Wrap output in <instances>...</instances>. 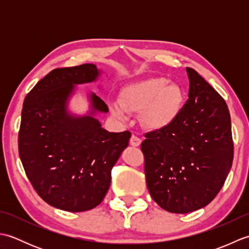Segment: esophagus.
I'll return each mask as SVG.
<instances>
[{
  "label": "esophagus",
  "instance_id": "esophagus-1",
  "mask_svg": "<svg viewBox=\"0 0 249 249\" xmlns=\"http://www.w3.org/2000/svg\"><path fill=\"white\" fill-rule=\"evenodd\" d=\"M129 143L133 146H139L141 144V139L139 138V137H137L136 135H131Z\"/></svg>",
  "mask_w": 249,
  "mask_h": 249
}]
</instances>
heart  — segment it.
<instances>
[{
	"instance_id": "1",
	"label": "heart",
	"mask_w": 249,
	"mask_h": 249,
	"mask_svg": "<svg viewBox=\"0 0 249 249\" xmlns=\"http://www.w3.org/2000/svg\"><path fill=\"white\" fill-rule=\"evenodd\" d=\"M183 91L165 78H149L123 89L120 103L111 105L112 112L125 118L126 112L139 113L146 127L160 129L176 120L183 105Z\"/></svg>"
}]
</instances>
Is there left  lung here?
Instances as JSON below:
<instances>
[{
  "label": "left lung",
  "instance_id": "left-lung-1",
  "mask_svg": "<svg viewBox=\"0 0 249 249\" xmlns=\"http://www.w3.org/2000/svg\"><path fill=\"white\" fill-rule=\"evenodd\" d=\"M188 99L172 123L144 135L146 186L171 213L194 212L212 201L233 161L231 119L225 99L186 67Z\"/></svg>",
  "mask_w": 249,
  "mask_h": 249
}]
</instances>
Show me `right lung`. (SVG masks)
I'll use <instances>...</instances> for the list:
<instances>
[{
    "instance_id": "add662e5",
    "label": "right lung",
    "mask_w": 249,
    "mask_h": 249,
    "mask_svg": "<svg viewBox=\"0 0 249 249\" xmlns=\"http://www.w3.org/2000/svg\"><path fill=\"white\" fill-rule=\"evenodd\" d=\"M98 73L94 64L55 68L28 93L21 112L18 149L26 177L45 202L68 212L102 202L130 138L128 130L109 133L93 116L67 113L75 84L94 81ZM91 102L95 111H108L95 94Z\"/></svg>"
}]
</instances>
